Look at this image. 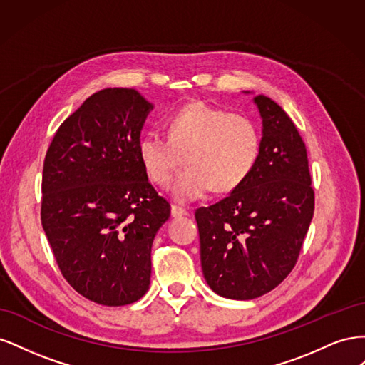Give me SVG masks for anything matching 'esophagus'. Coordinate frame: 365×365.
Returning a JSON list of instances; mask_svg holds the SVG:
<instances>
[{
	"mask_svg": "<svg viewBox=\"0 0 365 365\" xmlns=\"http://www.w3.org/2000/svg\"><path fill=\"white\" fill-rule=\"evenodd\" d=\"M170 212H172V216H173V217H181V216L189 215V212H187V210H185L184 207H181V205H176V204H173V205H172Z\"/></svg>",
	"mask_w": 365,
	"mask_h": 365,
	"instance_id": "1",
	"label": "esophagus"
}]
</instances>
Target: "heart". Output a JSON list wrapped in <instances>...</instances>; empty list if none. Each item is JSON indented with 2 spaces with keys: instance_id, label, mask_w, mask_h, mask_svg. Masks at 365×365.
Returning <instances> with one entry per match:
<instances>
[{
  "instance_id": "b5f03b06",
  "label": "heart",
  "mask_w": 365,
  "mask_h": 365,
  "mask_svg": "<svg viewBox=\"0 0 365 365\" xmlns=\"http://www.w3.org/2000/svg\"><path fill=\"white\" fill-rule=\"evenodd\" d=\"M262 137L259 126L242 114L197 101L168 120V137L148 130L138 140L140 163L148 178L168 187L181 165H189L172 185L175 200L193 201L212 189L236 190L256 168Z\"/></svg>"
}]
</instances>
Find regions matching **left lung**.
Masks as SVG:
<instances>
[{
	"label": "left lung",
	"mask_w": 365,
	"mask_h": 365,
	"mask_svg": "<svg viewBox=\"0 0 365 365\" xmlns=\"http://www.w3.org/2000/svg\"><path fill=\"white\" fill-rule=\"evenodd\" d=\"M254 102L263 120L256 168L224 200L195 213L204 277L233 300H252L288 277L315 205L306 146L294 121L267 96Z\"/></svg>",
	"instance_id": "left-lung-1"
}]
</instances>
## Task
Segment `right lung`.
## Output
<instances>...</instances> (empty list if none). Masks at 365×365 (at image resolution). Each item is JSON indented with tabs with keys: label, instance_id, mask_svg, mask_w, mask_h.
Listing matches in <instances>:
<instances>
[{
	"label": "right lung",
	"instance_id": "right-lung-1",
	"mask_svg": "<svg viewBox=\"0 0 365 365\" xmlns=\"http://www.w3.org/2000/svg\"><path fill=\"white\" fill-rule=\"evenodd\" d=\"M152 105L105 88L65 118L43 160L41 222L74 291L103 306L146 294L150 250L170 204L148 181L137 145Z\"/></svg>",
	"mask_w": 365,
	"mask_h": 365
}]
</instances>
